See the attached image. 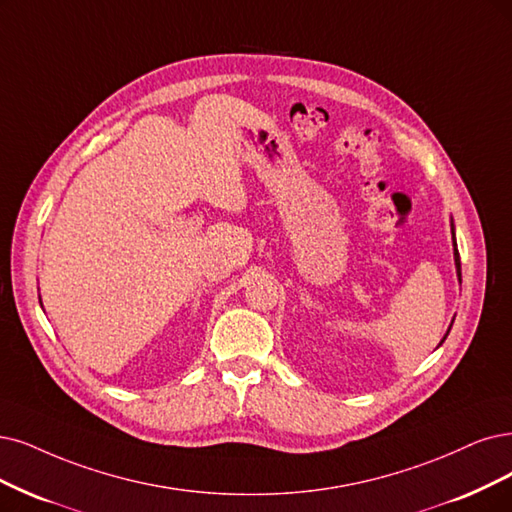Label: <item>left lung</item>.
Here are the masks:
<instances>
[{
	"instance_id": "obj_1",
	"label": "left lung",
	"mask_w": 512,
	"mask_h": 512,
	"mask_svg": "<svg viewBox=\"0 0 512 512\" xmlns=\"http://www.w3.org/2000/svg\"><path fill=\"white\" fill-rule=\"evenodd\" d=\"M453 257H456V268H458V276L462 278V272H460V253H458V249H456V236H453ZM447 337V335H445ZM443 337V339H445Z\"/></svg>"
}]
</instances>
